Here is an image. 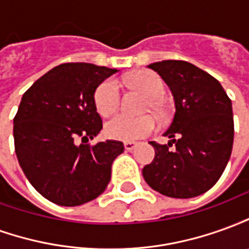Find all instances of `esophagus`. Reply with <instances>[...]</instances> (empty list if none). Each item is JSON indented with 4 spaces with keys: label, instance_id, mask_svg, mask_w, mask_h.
<instances>
[{
    "label": "esophagus",
    "instance_id": "esophagus-1",
    "mask_svg": "<svg viewBox=\"0 0 249 249\" xmlns=\"http://www.w3.org/2000/svg\"><path fill=\"white\" fill-rule=\"evenodd\" d=\"M136 144L135 141H125L124 142V148H125V151H133L136 148Z\"/></svg>",
    "mask_w": 249,
    "mask_h": 249
}]
</instances>
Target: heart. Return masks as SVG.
<instances>
[{"label":"heart","instance_id":"obj_1","mask_svg":"<svg viewBox=\"0 0 249 249\" xmlns=\"http://www.w3.org/2000/svg\"><path fill=\"white\" fill-rule=\"evenodd\" d=\"M132 85L149 98H157L165 90L161 77L153 71H139L130 78ZM121 88L119 81L108 78L103 81L94 92V107L98 114L108 117L113 114L120 107ZM157 128L156 120L152 116L130 117L126 114H117L105 125V133L113 140L133 141L151 135Z\"/></svg>","mask_w":249,"mask_h":249}]
</instances>
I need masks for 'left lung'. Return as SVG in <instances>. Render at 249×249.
<instances>
[{
	"label": "left lung",
	"mask_w": 249,
	"mask_h": 249,
	"mask_svg": "<svg viewBox=\"0 0 249 249\" xmlns=\"http://www.w3.org/2000/svg\"><path fill=\"white\" fill-rule=\"evenodd\" d=\"M175 98V117L164 133L168 144L151 141L155 159L142 168L148 185L161 195L191 198L217 183L232 152V103L220 82L191 62L165 60L148 65Z\"/></svg>",
	"instance_id": "obj_1"
}]
</instances>
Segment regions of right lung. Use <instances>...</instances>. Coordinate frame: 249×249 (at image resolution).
<instances>
[{
    "label": "right lung",
    "instance_id": "1",
    "mask_svg": "<svg viewBox=\"0 0 249 249\" xmlns=\"http://www.w3.org/2000/svg\"><path fill=\"white\" fill-rule=\"evenodd\" d=\"M116 71L66 62L40 77L21 98L13 126L16 155L29 183L52 203L81 205L98 197L110 181L112 162L124 144L87 141L103 129L96 88Z\"/></svg>",
    "mask_w": 249,
    "mask_h": 249
}]
</instances>
